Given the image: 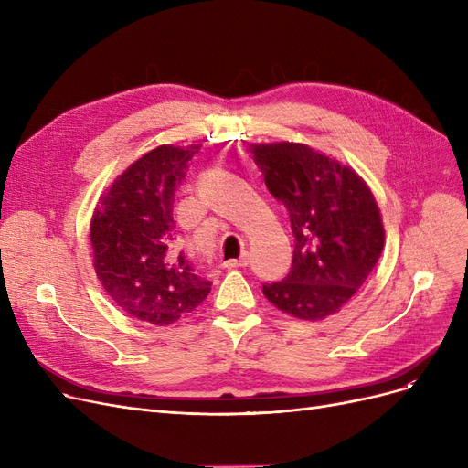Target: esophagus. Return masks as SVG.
<instances>
[{
  "mask_svg": "<svg viewBox=\"0 0 468 468\" xmlns=\"http://www.w3.org/2000/svg\"><path fill=\"white\" fill-rule=\"evenodd\" d=\"M249 264V252H245L243 256H240V259H235V261H229L228 264V268H240V266H247Z\"/></svg>",
  "mask_w": 468,
  "mask_h": 468,
  "instance_id": "1",
  "label": "esophagus"
}]
</instances>
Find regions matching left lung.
<instances>
[{
    "mask_svg": "<svg viewBox=\"0 0 468 468\" xmlns=\"http://www.w3.org/2000/svg\"><path fill=\"white\" fill-rule=\"evenodd\" d=\"M252 154L295 237L288 276L264 283L262 293L301 321L324 319L348 303L379 261V207L356 171L309 145L256 144Z\"/></svg>",
    "mask_w": 468,
    "mask_h": 468,
    "instance_id": "obj_1",
    "label": "left lung"
}]
</instances>
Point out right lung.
Here are the masks:
<instances>
[{
    "label": "right lung",
    "instance_id": "add662e5",
    "mask_svg": "<svg viewBox=\"0 0 468 468\" xmlns=\"http://www.w3.org/2000/svg\"><path fill=\"white\" fill-rule=\"evenodd\" d=\"M192 147L159 145L140 157L101 196L91 219L97 278L132 319L167 326L198 307L212 282L175 252V192Z\"/></svg>",
    "mask_w": 468,
    "mask_h": 468
}]
</instances>
